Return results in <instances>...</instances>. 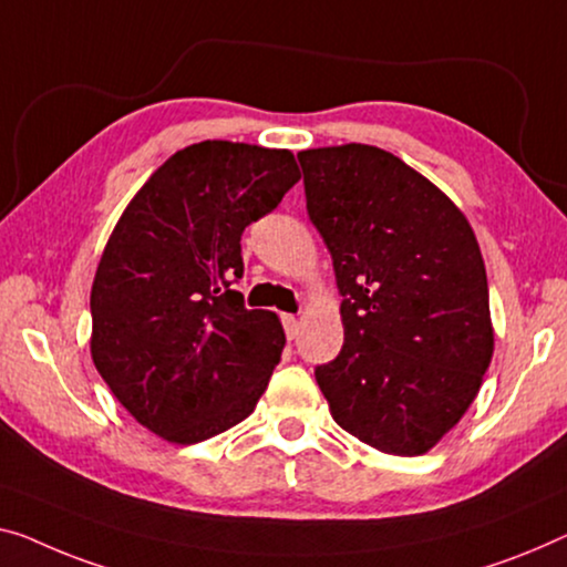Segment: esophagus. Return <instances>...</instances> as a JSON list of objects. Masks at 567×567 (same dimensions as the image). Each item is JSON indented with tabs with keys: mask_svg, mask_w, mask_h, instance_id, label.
<instances>
[{
	"mask_svg": "<svg viewBox=\"0 0 567 567\" xmlns=\"http://www.w3.org/2000/svg\"><path fill=\"white\" fill-rule=\"evenodd\" d=\"M282 326H285V336H287V338H290V341H292V338H295V336H298L300 320H298V318H295V316H287V312H285V316H282Z\"/></svg>",
	"mask_w": 567,
	"mask_h": 567,
	"instance_id": "34e87169",
	"label": "esophagus"
}]
</instances>
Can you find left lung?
<instances>
[{"instance_id": "left-lung-1", "label": "left lung", "mask_w": 567, "mask_h": 567, "mask_svg": "<svg viewBox=\"0 0 567 567\" xmlns=\"http://www.w3.org/2000/svg\"><path fill=\"white\" fill-rule=\"evenodd\" d=\"M310 224L343 295V349L316 382L346 433L427 453L476 400L494 353L488 282L455 203L392 152H298Z\"/></svg>"}]
</instances>
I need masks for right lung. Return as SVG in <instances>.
Listing matches in <instances>:
<instances>
[{
    "label": "right lung",
    "instance_id": "1",
    "mask_svg": "<svg viewBox=\"0 0 567 567\" xmlns=\"http://www.w3.org/2000/svg\"><path fill=\"white\" fill-rule=\"evenodd\" d=\"M300 171L290 150L208 140L159 165L114 226L91 287V357L130 415L171 443L251 415L285 331L247 310L241 234Z\"/></svg>",
    "mask_w": 567,
    "mask_h": 567
}]
</instances>
